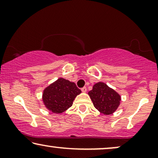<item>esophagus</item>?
Masks as SVG:
<instances>
[{
  "label": "esophagus",
  "instance_id": "obj_1",
  "mask_svg": "<svg viewBox=\"0 0 158 158\" xmlns=\"http://www.w3.org/2000/svg\"><path fill=\"white\" fill-rule=\"evenodd\" d=\"M81 90H82V92L85 93L86 91H87V88H86V87H83L81 88Z\"/></svg>",
  "mask_w": 158,
  "mask_h": 158
}]
</instances>
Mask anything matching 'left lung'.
Returning a JSON list of instances; mask_svg holds the SVG:
<instances>
[{
    "mask_svg": "<svg viewBox=\"0 0 158 158\" xmlns=\"http://www.w3.org/2000/svg\"><path fill=\"white\" fill-rule=\"evenodd\" d=\"M88 95L95 108L106 115L113 114L120 104L121 96L102 82L95 84Z\"/></svg>",
    "mask_w": 158,
    "mask_h": 158,
    "instance_id": "8db88e82",
    "label": "left lung"
}]
</instances>
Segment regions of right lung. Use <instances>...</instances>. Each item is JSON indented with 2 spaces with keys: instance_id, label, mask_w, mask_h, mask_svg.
Instances as JSON below:
<instances>
[{
  "instance_id": "add662e5",
  "label": "right lung",
  "mask_w": 158,
  "mask_h": 158,
  "mask_svg": "<svg viewBox=\"0 0 158 158\" xmlns=\"http://www.w3.org/2000/svg\"><path fill=\"white\" fill-rule=\"evenodd\" d=\"M81 93L75 83L59 78L46 88L43 93V102L52 113L60 114L73 105L75 97Z\"/></svg>"
}]
</instances>
